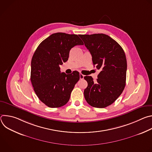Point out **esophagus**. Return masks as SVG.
I'll return each instance as SVG.
<instances>
[{"label": "esophagus", "mask_w": 152, "mask_h": 152, "mask_svg": "<svg viewBox=\"0 0 152 152\" xmlns=\"http://www.w3.org/2000/svg\"><path fill=\"white\" fill-rule=\"evenodd\" d=\"M79 77H80V79H83V77H84V75H83L82 74L80 73V75H79Z\"/></svg>", "instance_id": "obj_1"}]
</instances>
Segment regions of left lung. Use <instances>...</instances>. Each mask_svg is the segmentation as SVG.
Returning a JSON list of instances; mask_svg holds the SVG:
<instances>
[{
	"label": "left lung",
	"instance_id": "left-lung-1",
	"mask_svg": "<svg viewBox=\"0 0 152 152\" xmlns=\"http://www.w3.org/2000/svg\"><path fill=\"white\" fill-rule=\"evenodd\" d=\"M92 56L94 66L100 70L96 81L85 76L88 86L84 97L91 106L103 108L113 103L124 89L127 61L118 43L106 34L80 35Z\"/></svg>",
	"mask_w": 152,
	"mask_h": 152
}]
</instances>
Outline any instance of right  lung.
I'll return each mask as SVG.
<instances>
[{
	"instance_id": "1",
	"label": "right lung",
	"mask_w": 152,
	"mask_h": 152,
	"mask_svg": "<svg viewBox=\"0 0 152 152\" xmlns=\"http://www.w3.org/2000/svg\"><path fill=\"white\" fill-rule=\"evenodd\" d=\"M83 45L77 35L58 32L43 40L36 49L31 61V80L37 96L48 107H61L69 102L79 73H61L59 66L68 60L72 48Z\"/></svg>"
}]
</instances>
